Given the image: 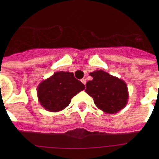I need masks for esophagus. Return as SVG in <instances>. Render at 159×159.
<instances>
[{
    "label": "esophagus",
    "instance_id": "34e87169",
    "mask_svg": "<svg viewBox=\"0 0 159 159\" xmlns=\"http://www.w3.org/2000/svg\"><path fill=\"white\" fill-rule=\"evenodd\" d=\"M81 81H82V82L83 83V84L86 85V83H87V77H83Z\"/></svg>",
    "mask_w": 159,
    "mask_h": 159
}]
</instances>
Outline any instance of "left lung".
Segmentation results:
<instances>
[{
  "label": "left lung",
  "instance_id": "8db88e82",
  "mask_svg": "<svg viewBox=\"0 0 159 159\" xmlns=\"http://www.w3.org/2000/svg\"><path fill=\"white\" fill-rule=\"evenodd\" d=\"M93 79L86 85V92L93 98L95 105L106 113L116 114L128 102L127 85L123 80L102 70L90 73Z\"/></svg>",
  "mask_w": 159,
  "mask_h": 159
}]
</instances>
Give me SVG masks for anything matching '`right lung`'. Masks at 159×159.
<instances>
[{"mask_svg": "<svg viewBox=\"0 0 159 159\" xmlns=\"http://www.w3.org/2000/svg\"><path fill=\"white\" fill-rule=\"evenodd\" d=\"M85 89L72 72H57L39 85L38 99L47 111L57 112L66 108L74 96Z\"/></svg>", "mask_w": 159, "mask_h": 159, "instance_id": "right-lung-1", "label": "right lung"}]
</instances>
